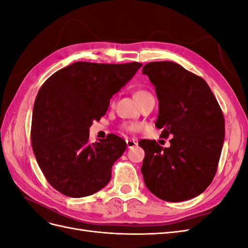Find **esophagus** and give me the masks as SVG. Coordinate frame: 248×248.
Segmentation results:
<instances>
[{"label": "esophagus", "mask_w": 248, "mask_h": 248, "mask_svg": "<svg viewBox=\"0 0 248 248\" xmlns=\"http://www.w3.org/2000/svg\"><path fill=\"white\" fill-rule=\"evenodd\" d=\"M126 144H127V148L128 149H132V148L138 146V142L133 140H126Z\"/></svg>", "instance_id": "1"}]
</instances>
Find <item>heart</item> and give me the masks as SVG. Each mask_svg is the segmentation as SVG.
Masks as SVG:
<instances>
[{
	"label": "heart",
	"instance_id": "heart-1",
	"mask_svg": "<svg viewBox=\"0 0 248 248\" xmlns=\"http://www.w3.org/2000/svg\"><path fill=\"white\" fill-rule=\"evenodd\" d=\"M148 95H150V93L145 91V90H139V91H137L136 93H134L133 97H134V99L137 100V102H139L140 100H141L142 98H145V97L148 96ZM126 129L129 130V131H136V130L140 129V125H138V124H131L129 126H127Z\"/></svg>",
	"mask_w": 248,
	"mask_h": 248
}]
</instances>
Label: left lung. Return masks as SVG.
<instances>
[{
  "label": "left lung",
  "instance_id": "obj_1",
  "mask_svg": "<svg viewBox=\"0 0 248 248\" xmlns=\"http://www.w3.org/2000/svg\"><path fill=\"white\" fill-rule=\"evenodd\" d=\"M159 101L155 126L170 148L141 140V174L147 188L167 202L198 197L212 182L224 140V118L202 78L174 62H151L142 68Z\"/></svg>",
  "mask_w": 248,
  "mask_h": 248
}]
</instances>
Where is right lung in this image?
Instances as JSON below:
<instances>
[{
    "mask_svg": "<svg viewBox=\"0 0 248 248\" xmlns=\"http://www.w3.org/2000/svg\"><path fill=\"white\" fill-rule=\"evenodd\" d=\"M142 64L76 62L49 77L33 108V151L48 183L71 198L99 191L111 178V167L126 150L115 134L89 141L94 120L106 115L112 95Z\"/></svg>",
    "mask_w": 248,
    "mask_h": 248,
    "instance_id": "right-lung-1",
    "label": "right lung"
}]
</instances>
